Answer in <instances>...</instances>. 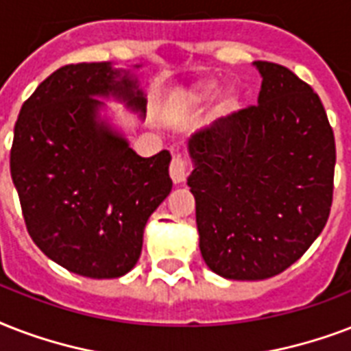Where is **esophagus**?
I'll list each match as a JSON object with an SVG mask.
<instances>
[{"label": "esophagus", "mask_w": 351, "mask_h": 351, "mask_svg": "<svg viewBox=\"0 0 351 351\" xmlns=\"http://www.w3.org/2000/svg\"><path fill=\"white\" fill-rule=\"evenodd\" d=\"M190 168V159L183 154H176L170 162V178L176 184L183 183L184 178H186V173H189Z\"/></svg>", "instance_id": "esophagus-1"}]
</instances>
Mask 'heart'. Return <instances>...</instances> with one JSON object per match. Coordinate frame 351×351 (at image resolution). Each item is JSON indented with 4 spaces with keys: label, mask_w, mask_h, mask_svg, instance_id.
<instances>
[{
    "label": "heart",
    "mask_w": 351,
    "mask_h": 351,
    "mask_svg": "<svg viewBox=\"0 0 351 351\" xmlns=\"http://www.w3.org/2000/svg\"><path fill=\"white\" fill-rule=\"evenodd\" d=\"M216 91H218V82H214V80H201V82H197L195 86H192L189 91H184L179 99L184 100V102H190V104H195V102H205V100H208ZM234 106V93H232V91H227V93H223L221 100H219L218 113H229Z\"/></svg>",
    "instance_id": "obj_1"
}]
</instances>
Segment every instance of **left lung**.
<instances>
[{
	"mask_svg": "<svg viewBox=\"0 0 351 351\" xmlns=\"http://www.w3.org/2000/svg\"><path fill=\"white\" fill-rule=\"evenodd\" d=\"M254 67L258 106L189 141L201 256L229 280L286 271L322 232L333 197L335 137L319 95L284 65Z\"/></svg>",
	"mask_w": 351,
	"mask_h": 351,
	"instance_id": "left-lung-1",
	"label": "left lung"
}]
</instances>
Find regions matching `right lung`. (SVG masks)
I'll return each mask as SVG.
<instances>
[{
	"instance_id": "1",
	"label": "right lung",
	"mask_w": 351,
	"mask_h": 351,
	"mask_svg": "<svg viewBox=\"0 0 351 351\" xmlns=\"http://www.w3.org/2000/svg\"><path fill=\"white\" fill-rule=\"evenodd\" d=\"M110 97L146 115L145 93L126 69L110 62L60 67L21 106L10 150L32 241L89 278H119L135 267L146 221L172 190L170 152L137 156L100 115V99Z\"/></svg>"
}]
</instances>
